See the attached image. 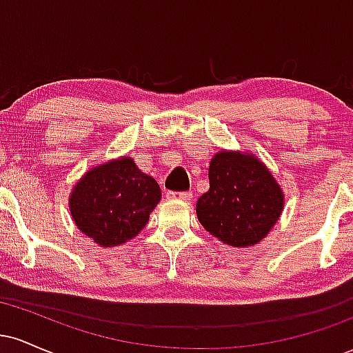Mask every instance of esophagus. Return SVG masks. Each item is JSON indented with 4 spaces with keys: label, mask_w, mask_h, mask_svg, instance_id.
<instances>
[{
    "label": "esophagus",
    "mask_w": 353,
    "mask_h": 353,
    "mask_svg": "<svg viewBox=\"0 0 353 353\" xmlns=\"http://www.w3.org/2000/svg\"><path fill=\"white\" fill-rule=\"evenodd\" d=\"M168 197L172 201L190 202L192 201V192H168Z\"/></svg>",
    "instance_id": "1"
}]
</instances>
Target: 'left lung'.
Segmentation results:
<instances>
[{"instance_id":"left-lung-1","label":"left lung","mask_w":353,"mask_h":353,"mask_svg":"<svg viewBox=\"0 0 353 353\" xmlns=\"http://www.w3.org/2000/svg\"><path fill=\"white\" fill-rule=\"evenodd\" d=\"M210 188L196 204L210 236L232 247L255 245L282 216L285 196L270 169L249 151H221L209 164Z\"/></svg>"}]
</instances>
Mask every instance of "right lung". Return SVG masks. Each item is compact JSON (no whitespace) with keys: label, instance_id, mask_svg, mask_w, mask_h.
Returning <instances> with one entry per match:
<instances>
[{"label":"right lung","instance_id":"obj_1","mask_svg":"<svg viewBox=\"0 0 353 353\" xmlns=\"http://www.w3.org/2000/svg\"><path fill=\"white\" fill-rule=\"evenodd\" d=\"M159 201L156 179L141 172L132 157L121 156L84 172L68 202L81 232L101 247H116L145 228Z\"/></svg>","mask_w":353,"mask_h":353}]
</instances>
